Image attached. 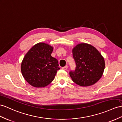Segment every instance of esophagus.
<instances>
[{"mask_svg":"<svg viewBox=\"0 0 122 122\" xmlns=\"http://www.w3.org/2000/svg\"><path fill=\"white\" fill-rule=\"evenodd\" d=\"M67 68H68L67 65H65V66L63 67H62V69H63V70H66L67 69Z\"/></svg>","mask_w":122,"mask_h":122,"instance_id":"esophagus-1","label":"esophagus"}]
</instances>
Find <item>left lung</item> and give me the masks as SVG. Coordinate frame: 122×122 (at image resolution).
Returning a JSON list of instances; mask_svg holds the SVG:
<instances>
[{
	"label": "left lung",
	"mask_w": 122,
	"mask_h": 122,
	"mask_svg": "<svg viewBox=\"0 0 122 122\" xmlns=\"http://www.w3.org/2000/svg\"><path fill=\"white\" fill-rule=\"evenodd\" d=\"M76 68L70 71L71 79L77 85L88 86L101 78L105 69V61L94 47L86 43L77 45L73 49Z\"/></svg>",
	"instance_id": "8db88e82"
}]
</instances>
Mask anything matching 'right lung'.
<instances>
[{"label": "right lung", "mask_w": 122, "mask_h": 122, "mask_svg": "<svg viewBox=\"0 0 122 122\" xmlns=\"http://www.w3.org/2000/svg\"><path fill=\"white\" fill-rule=\"evenodd\" d=\"M53 48L44 43L34 45L25 56L21 64V73L30 85L45 87L54 79L59 67L58 61L51 54Z\"/></svg>", "instance_id": "add662e5"}]
</instances>
